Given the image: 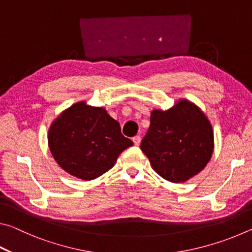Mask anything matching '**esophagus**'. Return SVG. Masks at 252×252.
Wrapping results in <instances>:
<instances>
[{
    "label": "esophagus",
    "instance_id": "esophagus-1",
    "mask_svg": "<svg viewBox=\"0 0 252 252\" xmlns=\"http://www.w3.org/2000/svg\"><path fill=\"white\" fill-rule=\"evenodd\" d=\"M132 141H133V143L135 144V146H139L140 142H141V136L140 135H135L133 139H132Z\"/></svg>",
    "mask_w": 252,
    "mask_h": 252
}]
</instances>
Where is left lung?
Segmentation results:
<instances>
[{
	"label": "left lung",
	"mask_w": 252,
	"mask_h": 252,
	"mask_svg": "<svg viewBox=\"0 0 252 252\" xmlns=\"http://www.w3.org/2000/svg\"><path fill=\"white\" fill-rule=\"evenodd\" d=\"M141 150L159 176L170 182H185L211 159V123L188 100H180L167 111L153 110Z\"/></svg>",
	"instance_id": "1"
}]
</instances>
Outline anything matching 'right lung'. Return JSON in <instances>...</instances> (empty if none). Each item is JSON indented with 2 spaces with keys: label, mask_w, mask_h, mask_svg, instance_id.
<instances>
[{
  "label": "right lung",
  "mask_w": 252,
  "mask_h": 252,
  "mask_svg": "<svg viewBox=\"0 0 252 252\" xmlns=\"http://www.w3.org/2000/svg\"><path fill=\"white\" fill-rule=\"evenodd\" d=\"M48 140L60 167L82 180H93L109 171L120 153L133 144L105 109L85 102L73 104L55 119Z\"/></svg>",
  "instance_id": "add662e5"
}]
</instances>
